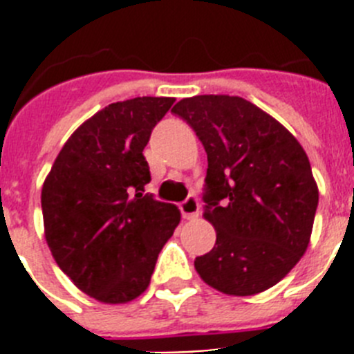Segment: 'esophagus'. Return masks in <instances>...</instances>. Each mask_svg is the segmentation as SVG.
Masks as SVG:
<instances>
[{
  "label": "esophagus",
  "mask_w": 354,
  "mask_h": 354,
  "mask_svg": "<svg viewBox=\"0 0 354 354\" xmlns=\"http://www.w3.org/2000/svg\"><path fill=\"white\" fill-rule=\"evenodd\" d=\"M180 212H183V218H186V220H193V218H196L200 212L198 200H196L195 196H187L183 204H180Z\"/></svg>",
  "instance_id": "esophagus-1"
}]
</instances>
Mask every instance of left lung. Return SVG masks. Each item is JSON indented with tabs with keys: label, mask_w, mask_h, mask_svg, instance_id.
<instances>
[{
	"label": "left lung",
	"mask_w": 354,
	"mask_h": 354,
	"mask_svg": "<svg viewBox=\"0 0 354 354\" xmlns=\"http://www.w3.org/2000/svg\"><path fill=\"white\" fill-rule=\"evenodd\" d=\"M207 152L204 218L216 245L195 259L207 286L253 296L277 286L308 248L319 189L286 127L237 95H195L171 109Z\"/></svg>",
	"instance_id": "obj_1"
}]
</instances>
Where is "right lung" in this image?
Segmentation results:
<instances>
[{
  "mask_svg": "<svg viewBox=\"0 0 354 354\" xmlns=\"http://www.w3.org/2000/svg\"><path fill=\"white\" fill-rule=\"evenodd\" d=\"M174 97H134L84 120L42 186L44 234L56 264L90 298L133 301L149 287L180 211L143 195V149Z\"/></svg>",
  "mask_w": 354,
  "mask_h": 354,
  "instance_id": "right-lung-1",
  "label": "right lung"
}]
</instances>
